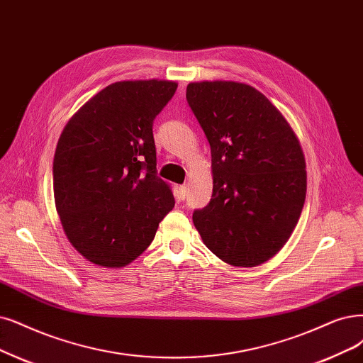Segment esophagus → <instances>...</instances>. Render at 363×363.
<instances>
[{
  "label": "esophagus",
  "mask_w": 363,
  "mask_h": 363,
  "mask_svg": "<svg viewBox=\"0 0 363 363\" xmlns=\"http://www.w3.org/2000/svg\"><path fill=\"white\" fill-rule=\"evenodd\" d=\"M186 191H189V189H186L185 184L179 186V199H181V200H184V199L186 197Z\"/></svg>",
  "instance_id": "34e87169"
}]
</instances>
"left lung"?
<instances>
[{"label":"left lung","instance_id":"1","mask_svg":"<svg viewBox=\"0 0 363 363\" xmlns=\"http://www.w3.org/2000/svg\"><path fill=\"white\" fill-rule=\"evenodd\" d=\"M186 101L212 155V199L194 211L196 229L223 262L262 264L284 247L305 203V158L296 134L245 84L191 82Z\"/></svg>","mask_w":363,"mask_h":363}]
</instances>
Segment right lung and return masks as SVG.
<instances>
[{
  "label": "right lung",
  "mask_w": 363,
  "mask_h": 363,
  "mask_svg": "<svg viewBox=\"0 0 363 363\" xmlns=\"http://www.w3.org/2000/svg\"><path fill=\"white\" fill-rule=\"evenodd\" d=\"M178 84L123 80L101 89L64 127L53 196L70 244L94 264L123 267L150 247L174 206L157 177L152 125Z\"/></svg>",
  "instance_id": "add662e5"
}]
</instances>
